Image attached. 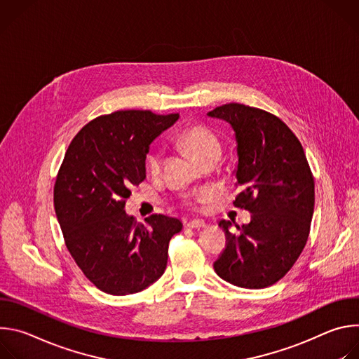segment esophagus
<instances>
[{
    "instance_id": "esophagus-1",
    "label": "esophagus",
    "mask_w": 359,
    "mask_h": 359,
    "mask_svg": "<svg viewBox=\"0 0 359 359\" xmlns=\"http://www.w3.org/2000/svg\"><path fill=\"white\" fill-rule=\"evenodd\" d=\"M186 227H189V229H204V227H206V223H203L200 220H191V222L186 223Z\"/></svg>"
}]
</instances>
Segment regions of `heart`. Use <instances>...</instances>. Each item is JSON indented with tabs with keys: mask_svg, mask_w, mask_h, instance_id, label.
Wrapping results in <instances>:
<instances>
[{
	"mask_svg": "<svg viewBox=\"0 0 359 359\" xmlns=\"http://www.w3.org/2000/svg\"><path fill=\"white\" fill-rule=\"evenodd\" d=\"M177 143L183 149L190 151L200 163H203L204 161H208L210 158L219 159L222 153V144L217 135L210 128L201 123H193L186 126L183 130H180V133L177 135ZM162 163H163V156L159 150H150L144 158L146 170L151 176L159 175L162 169ZM212 197H213V191L204 189L186 197L184 204L189 208L197 209L198 206H201V204L208 203Z\"/></svg>",
	"mask_w": 359,
	"mask_h": 359,
	"instance_id": "b5f03b06",
	"label": "heart"
}]
</instances>
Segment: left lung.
Masks as SVG:
<instances>
[{
    "instance_id": "left-lung-1",
    "label": "left lung",
    "mask_w": 359,
    "mask_h": 359,
    "mask_svg": "<svg viewBox=\"0 0 359 359\" xmlns=\"http://www.w3.org/2000/svg\"><path fill=\"white\" fill-rule=\"evenodd\" d=\"M209 116L227 121L237 140V183L233 204L251 213L248 224L222 220L226 247L213 267L241 288H266L294 266L310 236L314 176L301 142L276 115L243 104L217 107Z\"/></svg>"
}]
</instances>
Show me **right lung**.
I'll use <instances>...</instances> for the list:
<instances>
[{"instance_id":"right-lung-1","label":"right lung","mask_w":359,"mask_h":359,"mask_svg":"<svg viewBox=\"0 0 359 359\" xmlns=\"http://www.w3.org/2000/svg\"><path fill=\"white\" fill-rule=\"evenodd\" d=\"M179 114L116 111L86 123L72 139L54 186V208L65 245L100 291L144 290L166 270L170 238L183 224L151 215L146 224L125 213L130 189L146 177L150 142Z\"/></svg>"}]
</instances>
